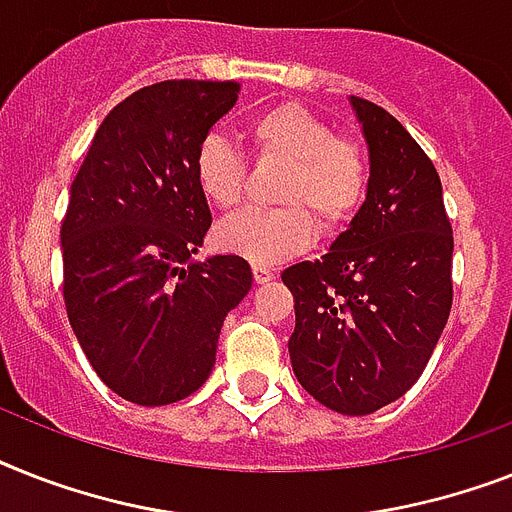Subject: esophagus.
Masks as SVG:
<instances>
[{
	"label": "esophagus",
	"mask_w": 512,
	"mask_h": 512,
	"mask_svg": "<svg viewBox=\"0 0 512 512\" xmlns=\"http://www.w3.org/2000/svg\"><path fill=\"white\" fill-rule=\"evenodd\" d=\"M252 276H255V284H268V281L276 278V273L270 268H265V265H252Z\"/></svg>",
	"instance_id": "obj_1"
}]
</instances>
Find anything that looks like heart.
I'll use <instances>...</instances> for the list:
<instances>
[{"mask_svg":"<svg viewBox=\"0 0 512 512\" xmlns=\"http://www.w3.org/2000/svg\"><path fill=\"white\" fill-rule=\"evenodd\" d=\"M247 139L263 160H278L286 173L278 184V210H247L228 218L215 231L220 249L252 265H276L299 255L321 234H334L352 218L365 197L368 168L360 149L339 139L315 112L302 105H278L257 115ZM194 181L199 194L234 210L244 197L242 155L223 136H207L194 152Z\"/></svg>","mask_w":512,"mask_h":512,"instance_id":"b5f03b06","label":"heart"}]
</instances>
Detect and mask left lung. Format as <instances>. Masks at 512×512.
<instances>
[{"label": "left lung", "mask_w": 512, "mask_h": 512, "mask_svg": "<svg viewBox=\"0 0 512 512\" xmlns=\"http://www.w3.org/2000/svg\"><path fill=\"white\" fill-rule=\"evenodd\" d=\"M368 144L365 202L315 263L281 273L294 294L297 381L342 415H371L418 381L452 307V226L434 162L400 120L350 97Z\"/></svg>", "instance_id": "8db88e82"}]
</instances>
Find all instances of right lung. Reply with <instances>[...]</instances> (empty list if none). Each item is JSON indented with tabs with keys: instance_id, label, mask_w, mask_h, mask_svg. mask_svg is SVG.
<instances>
[{
	"instance_id": "obj_1",
	"label": "right lung",
	"mask_w": 512,
	"mask_h": 512,
	"mask_svg": "<svg viewBox=\"0 0 512 512\" xmlns=\"http://www.w3.org/2000/svg\"><path fill=\"white\" fill-rule=\"evenodd\" d=\"M234 81H162L97 128L62 220V297L91 368L128 402L170 405L215 365L226 315L252 289L239 255L197 263L213 215L194 152L236 105Z\"/></svg>"
}]
</instances>
